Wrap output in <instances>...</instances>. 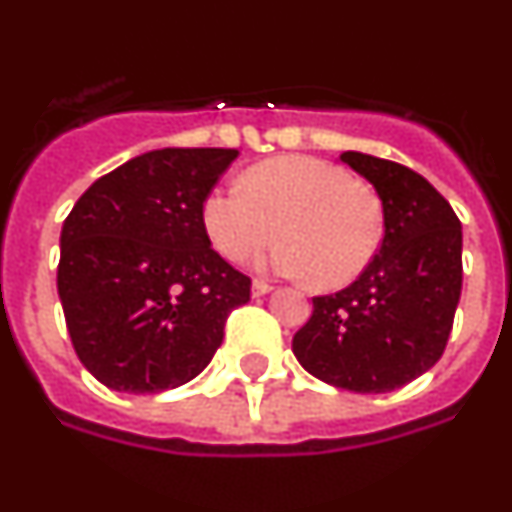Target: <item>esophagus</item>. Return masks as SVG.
<instances>
[{
  "instance_id": "1",
  "label": "esophagus",
  "mask_w": 512,
  "mask_h": 512,
  "mask_svg": "<svg viewBox=\"0 0 512 512\" xmlns=\"http://www.w3.org/2000/svg\"><path fill=\"white\" fill-rule=\"evenodd\" d=\"M270 291H273V286H270L268 281H263V278H255V281H252V296H265L270 294Z\"/></svg>"
}]
</instances>
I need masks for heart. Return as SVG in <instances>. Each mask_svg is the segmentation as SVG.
Returning <instances> with one entry per match:
<instances>
[{
    "instance_id": "b5f03b06",
    "label": "heart",
    "mask_w": 512,
    "mask_h": 512,
    "mask_svg": "<svg viewBox=\"0 0 512 512\" xmlns=\"http://www.w3.org/2000/svg\"><path fill=\"white\" fill-rule=\"evenodd\" d=\"M242 184L218 187L203 200L205 234L231 263L281 231L283 239L260 265L338 289L362 276L380 249V200L336 163L315 156L268 158L252 166Z\"/></svg>"
}]
</instances>
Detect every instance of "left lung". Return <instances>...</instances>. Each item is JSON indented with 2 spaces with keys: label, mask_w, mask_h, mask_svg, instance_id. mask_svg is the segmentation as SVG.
Here are the masks:
<instances>
[{
  "label": "left lung",
  "mask_w": 512,
  "mask_h": 512,
  "mask_svg": "<svg viewBox=\"0 0 512 512\" xmlns=\"http://www.w3.org/2000/svg\"><path fill=\"white\" fill-rule=\"evenodd\" d=\"M382 203V244L362 276L328 296L296 330L309 375L354 393H388L416 380L445 351L461 299V221L422 174L401 163L341 153Z\"/></svg>",
  "instance_id": "left-lung-1"
}]
</instances>
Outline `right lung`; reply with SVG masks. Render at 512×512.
Returning <instances> with one entry per match:
<instances>
[{
  "label": "right lung",
  "instance_id": "1",
  "mask_svg": "<svg viewBox=\"0 0 512 512\" xmlns=\"http://www.w3.org/2000/svg\"><path fill=\"white\" fill-rule=\"evenodd\" d=\"M231 148H161L90 184L59 236L57 289L80 362L106 388L153 395L210 364L249 278L203 226Z\"/></svg>",
  "mask_w": 512,
  "mask_h": 512
}]
</instances>
